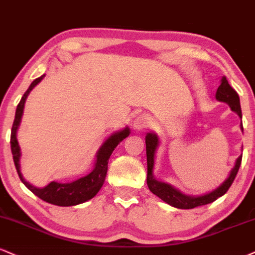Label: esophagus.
I'll return each mask as SVG.
<instances>
[{
	"instance_id": "obj_1",
	"label": "esophagus",
	"mask_w": 255,
	"mask_h": 255,
	"mask_svg": "<svg viewBox=\"0 0 255 255\" xmlns=\"http://www.w3.org/2000/svg\"><path fill=\"white\" fill-rule=\"evenodd\" d=\"M149 125H151V119H149L148 116L145 114L139 115L133 121V127H134V129H136V130H141V129H143V128L149 127Z\"/></svg>"
}]
</instances>
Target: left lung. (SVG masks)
<instances>
[{"label": "left lung", "mask_w": 255, "mask_h": 255, "mask_svg": "<svg viewBox=\"0 0 255 255\" xmlns=\"http://www.w3.org/2000/svg\"><path fill=\"white\" fill-rule=\"evenodd\" d=\"M216 100L220 102H225L231 107L233 112L236 113L239 115V118L242 119V113H241V107H240V98L236 91L229 85L227 78L223 76L221 79V84L219 89H217ZM241 130L244 131V127H242V122L240 125ZM146 155H147V185L148 189L151 190L155 196H158L159 198L162 199L164 202H166L167 204L172 205L178 209H194L196 207H201V205L209 204L211 202L216 201L217 198L221 197L228 191V189L231 188V185L234 182L236 173H238L239 168L241 165V159L242 154L236 159L234 167L232 168L231 173L227 179L223 182L219 188L209 192V194L201 195V196H190L185 195L183 192H180L179 190L173 188L170 184L159 182L154 178L153 174V170H154V159H155V152H157L158 146H159V137L155 133H147L146 134Z\"/></svg>", "instance_id": "8db88e82"}]
</instances>
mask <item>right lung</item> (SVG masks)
I'll list each match as a JSON object with an SVG mask.
<instances>
[{
    "mask_svg": "<svg viewBox=\"0 0 255 255\" xmlns=\"http://www.w3.org/2000/svg\"><path fill=\"white\" fill-rule=\"evenodd\" d=\"M45 75L40 76L39 78L34 79L29 88L27 89L26 93L23 94L20 103L17 104L16 112H15V119L13 127H11V135H10V148L11 154H13L14 164L16 167L17 174H19L21 182L26 185L27 189H29L35 196L41 198L42 201L47 203L59 205V207H71V205H77L84 202L89 201L100 191L102 188L104 179H106L107 171H108V160L112 155V153L116 148V146L126 139L130 134L129 128L126 127L122 130L115 131L102 143V146L98 148L96 153V161H95L94 170L87 176L79 178L77 180H73L71 183H59V182H51L50 184L44 186V188H36L32 184L26 182L21 173L20 170V159H21V149L17 142V129H19L21 119L23 115L24 103H26L27 97L33 88L36 87L40 82L42 81Z\"/></svg>",
    "mask_w": 255,
    "mask_h": 255,
    "instance_id": "1",
    "label": "right lung"
}]
</instances>
